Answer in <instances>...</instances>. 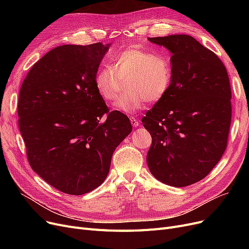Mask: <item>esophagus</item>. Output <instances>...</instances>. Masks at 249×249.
Returning <instances> with one entry per match:
<instances>
[{"instance_id": "1", "label": "esophagus", "mask_w": 249, "mask_h": 249, "mask_svg": "<svg viewBox=\"0 0 249 249\" xmlns=\"http://www.w3.org/2000/svg\"><path fill=\"white\" fill-rule=\"evenodd\" d=\"M130 122H131L132 126H134V127H138V126H139V122H138V120L136 119L135 117H131V118H130Z\"/></svg>"}]
</instances>
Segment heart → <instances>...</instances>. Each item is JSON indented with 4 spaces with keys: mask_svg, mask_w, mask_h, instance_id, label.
<instances>
[{
    "mask_svg": "<svg viewBox=\"0 0 249 249\" xmlns=\"http://www.w3.org/2000/svg\"><path fill=\"white\" fill-rule=\"evenodd\" d=\"M173 80L172 61L168 55L141 46L121 51L112 67L100 69L95 87L102 99L112 102L119 95L123 82L128 81V93L120 97L114 109L133 114L144 108L146 101L158 102L168 91Z\"/></svg>",
    "mask_w": 249,
    "mask_h": 249,
    "instance_id": "1",
    "label": "heart"
}]
</instances>
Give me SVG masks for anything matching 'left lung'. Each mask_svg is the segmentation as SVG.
Returning <instances> with one entry per match:
<instances>
[{
    "label": "left lung",
    "mask_w": 249,
    "mask_h": 249,
    "mask_svg": "<svg viewBox=\"0 0 249 249\" xmlns=\"http://www.w3.org/2000/svg\"><path fill=\"white\" fill-rule=\"evenodd\" d=\"M172 53V85L142 123L152 144L147 165L165 185L203 179L225 152L231 123V89L225 65L190 35L149 37Z\"/></svg>",
    "instance_id": "8db88e82"
}]
</instances>
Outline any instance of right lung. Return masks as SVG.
<instances>
[{
    "mask_svg": "<svg viewBox=\"0 0 249 249\" xmlns=\"http://www.w3.org/2000/svg\"><path fill=\"white\" fill-rule=\"evenodd\" d=\"M110 46H57L33 65L20 89L19 129L29 163L65 194L101 186L115 149L132 131L129 118L109 112L95 87Z\"/></svg>",
    "mask_w": 249,
    "mask_h": 249,
    "instance_id": "1",
    "label": "right lung"
}]
</instances>
